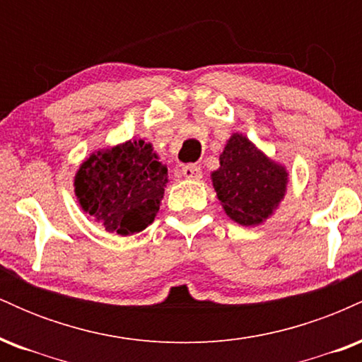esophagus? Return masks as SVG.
Listing matches in <instances>:
<instances>
[{
	"mask_svg": "<svg viewBox=\"0 0 362 362\" xmlns=\"http://www.w3.org/2000/svg\"><path fill=\"white\" fill-rule=\"evenodd\" d=\"M182 175L185 178H189V180H199V178L202 177V170L201 167H197V165H185V167H182Z\"/></svg>",
	"mask_w": 362,
	"mask_h": 362,
	"instance_id": "obj_1",
	"label": "esophagus"
}]
</instances>
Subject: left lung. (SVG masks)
Returning a JSON list of instances; mask_svg holds the SVG:
<instances>
[{"label": "left lung", "mask_w": 362, "mask_h": 362, "mask_svg": "<svg viewBox=\"0 0 362 362\" xmlns=\"http://www.w3.org/2000/svg\"><path fill=\"white\" fill-rule=\"evenodd\" d=\"M213 185L226 214L243 226H255L274 213L288 185V172L269 160L250 139L233 134L213 172Z\"/></svg>", "instance_id": "obj_1"}]
</instances>
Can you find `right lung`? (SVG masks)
Listing matches in <instances>:
<instances>
[{"label": "right lung", "mask_w": 362, "mask_h": 362, "mask_svg": "<svg viewBox=\"0 0 362 362\" xmlns=\"http://www.w3.org/2000/svg\"><path fill=\"white\" fill-rule=\"evenodd\" d=\"M168 170L151 144L127 141L93 153L74 177L81 209L109 233L134 235L153 223L163 199Z\"/></svg>", "instance_id": "add662e5"}]
</instances>
